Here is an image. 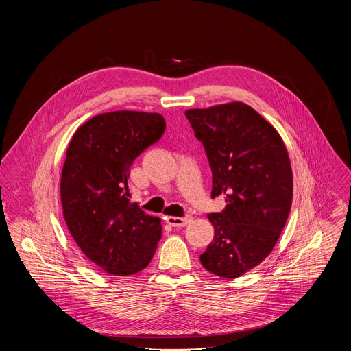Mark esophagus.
Instances as JSON below:
<instances>
[{
    "instance_id": "1",
    "label": "esophagus",
    "mask_w": 351,
    "mask_h": 351,
    "mask_svg": "<svg viewBox=\"0 0 351 351\" xmlns=\"http://www.w3.org/2000/svg\"><path fill=\"white\" fill-rule=\"evenodd\" d=\"M165 220H166V223H169L173 228H183V226H186L188 223L192 222V216L191 215H186V216H183V217L168 216V217H165Z\"/></svg>"
}]
</instances>
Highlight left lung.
<instances>
[{
  "instance_id": "1",
  "label": "left lung",
  "mask_w": 351,
  "mask_h": 351,
  "mask_svg": "<svg viewBox=\"0 0 351 351\" xmlns=\"http://www.w3.org/2000/svg\"><path fill=\"white\" fill-rule=\"evenodd\" d=\"M212 171V193L226 196L222 212L209 213L215 237L200 263L233 279L273 250L291 208L293 175L278 131L243 102L185 112Z\"/></svg>"
}]
</instances>
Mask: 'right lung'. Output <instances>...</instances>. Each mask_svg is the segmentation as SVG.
I'll use <instances>...</instances> for the list:
<instances>
[{
  "mask_svg": "<svg viewBox=\"0 0 351 351\" xmlns=\"http://www.w3.org/2000/svg\"><path fill=\"white\" fill-rule=\"evenodd\" d=\"M165 129L159 114L115 110L90 118L69 142L61 175L64 217L82 253L106 273L135 274L152 261L160 219L129 202L128 176Z\"/></svg>",
  "mask_w": 351,
  "mask_h": 351,
  "instance_id": "add662e5",
  "label": "right lung"
}]
</instances>
